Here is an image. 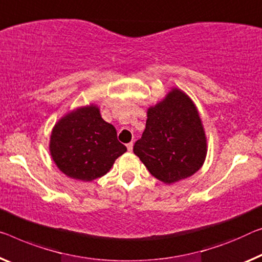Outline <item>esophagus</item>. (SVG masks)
<instances>
[{"label": "esophagus", "instance_id": "1", "mask_svg": "<svg viewBox=\"0 0 262 262\" xmlns=\"http://www.w3.org/2000/svg\"><path fill=\"white\" fill-rule=\"evenodd\" d=\"M126 147H127V151L128 152H132V148H134V143H128L127 145H126Z\"/></svg>", "mask_w": 262, "mask_h": 262}]
</instances>
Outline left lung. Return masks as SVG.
<instances>
[{
  "mask_svg": "<svg viewBox=\"0 0 262 262\" xmlns=\"http://www.w3.org/2000/svg\"><path fill=\"white\" fill-rule=\"evenodd\" d=\"M134 152L148 172L171 185L194 174L207 155V139L198 108L178 88L147 108L146 126Z\"/></svg>",
  "mask_w": 262,
  "mask_h": 262,
  "instance_id": "1",
  "label": "left lung"
}]
</instances>
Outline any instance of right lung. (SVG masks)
Wrapping results in <instances>:
<instances>
[{
    "instance_id": "right-lung-1",
    "label": "right lung",
    "mask_w": 262,
    "mask_h": 262,
    "mask_svg": "<svg viewBox=\"0 0 262 262\" xmlns=\"http://www.w3.org/2000/svg\"><path fill=\"white\" fill-rule=\"evenodd\" d=\"M49 150L64 174L92 182L110 171L126 146L118 142L117 131L102 118L99 107L90 104L68 112L55 124Z\"/></svg>"
}]
</instances>
